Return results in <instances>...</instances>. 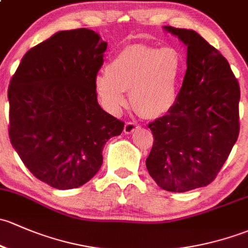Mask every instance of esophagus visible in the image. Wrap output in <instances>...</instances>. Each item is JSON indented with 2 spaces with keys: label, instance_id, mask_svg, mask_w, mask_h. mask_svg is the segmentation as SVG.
I'll use <instances>...</instances> for the list:
<instances>
[{
  "label": "esophagus",
  "instance_id": "1",
  "mask_svg": "<svg viewBox=\"0 0 248 248\" xmlns=\"http://www.w3.org/2000/svg\"><path fill=\"white\" fill-rule=\"evenodd\" d=\"M137 129H140V125L137 123H135V122H127L126 124H125L124 126V132L125 134H132V132L136 131Z\"/></svg>",
  "mask_w": 248,
  "mask_h": 248
}]
</instances>
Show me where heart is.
<instances>
[{
	"label": "heart",
	"instance_id": "b5f03b06",
	"mask_svg": "<svg viewBox=\"0 0 248 248\" xmlns=\"http://www.w3.org/2000/svg\"><path fill=\"white\" fill-rule=\"evenodd\" d=\"M183 71L184 58L177 48L134 44L112 57L94 87L103 105L113 113L126 105L125 92H130L137 113L157 118L174 106Z\"/></svg>",
	"mask_w": 248,
	"mask_h": 248
}]
</instances>
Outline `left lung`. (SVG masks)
I'll use <instances>...</instances> for the list:
<instances>
[{
  "label": "left lung",
  "mask_w": 248,
  "mask_h": 248,
  "mask_svg": "<svg viewBox=\"0 0 248 248\" xmlns=\"http://www.w3.org/2000/svg\"><path fill=\"white\" fill-rule=\"evenodd\" d=\"M187 47L174 106L148 125L154 144L145 166L157 185L186 192L209 185L239 136L240 87L228 61L192 30L163 26Z\"/></svg>",
  "instance_id": "8db88e82"
}]
</instances>
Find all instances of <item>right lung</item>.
<instances>
[{
  "mask_svg": "<svg viewBox=\"0 0 248 248\" xmlns=\"http://www.w3.org/2000/svg\"><path fill=\"white\" fill-rule=\"evenodd\" d=\"M106 47L92 30L60 31L27 51L10 80L13 148L37 179L58 190L91 180L105 143L124 129L96 100Z\"/></svg>",
  "mask_w": 248,
  "mask_h": 248,
  "instance_id": "1",
  "label": "right lung"
}]
</instances>
